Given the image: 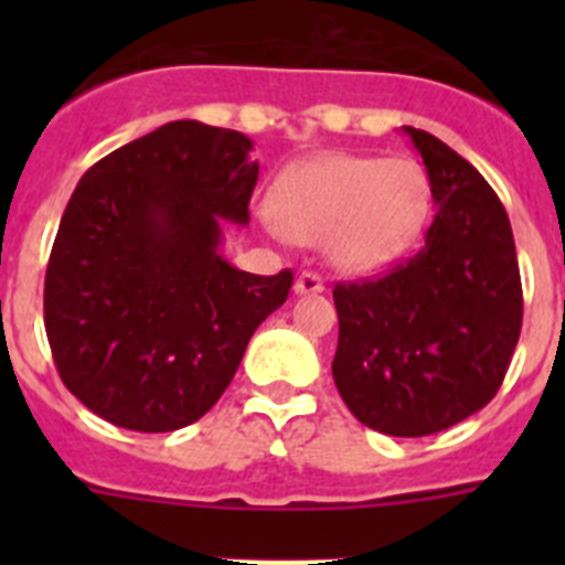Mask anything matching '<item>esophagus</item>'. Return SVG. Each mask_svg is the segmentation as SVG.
I'll return each instance as SVG.
<instances>
[{
  "label": "esophagus",
  "mask_w": 565,
  "mask_h": 565,
  "mask_svg": "<svg viewBox=\"0 0 565 565\" xmlns=\"http://www.w3.org/2000/svg\"><path fill=\"white\" fill-rule=\"evenodd\" d=\"M294 291H297L299 297H306V294H322L326 291V282H322V277H319V274L306 271L297 277V282H294Z\"/></svg>",
  "instance_id": "1"
}]
</instances>
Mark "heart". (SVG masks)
Instances as JSON below:
<instances>
[{"instance_id":"obj_1","label":"heart","mask_w":565,"mask_h":565,"mask_svg":"<svg viewBox=\"0 0 565 565\" xmlns=\"http://www.w3.org/2000/svg\"><path fill=\"white\" fill-rule=\"evenodd\" d=\"M427 214L430 183L411 158L326 154L282 172L271 189L279 234L322 243L344 274H373L404 257Z\"/></svg>"}]
</instances>
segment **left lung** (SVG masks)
<instances>
[{"instance_id": "1", "label": "left lung", "mask_w": 565, "mask_h": 565, "mask_svg": "<svg viewBox=\"0 0 565 565\" xmlns=\"http://www.w3.org/2000/svg\"><path fill=\"white\" fill-rule=\"evenodd\" d=\"M422 154L433 217L422 252L379 279L333 288V382L384 436L441 433L501 387L521 337V271L507 209L436 135L402 127Z\"/></svg>"}]
</instances>
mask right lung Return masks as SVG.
Returning a JSON list of instances; mask_svg holds the SVG:
<instances>
[{"instance_id": "right-lung-1", "label": "right lung", "mask_w": 565, "mask_h": 565, "mask_svg": "<svg viewBox=\"0 0 565 565\" xmlns=\"http://www.w3.org/2000/svg\"><path fill=\"white\" fill-rule=\"evenodd\" d=\"M252 138L169 121L89 167L58 223L44 328L67 391L107 422L169 433L223 396L294 274L239 271L223 226H248Z\"/></svg>"}]
</instances>
